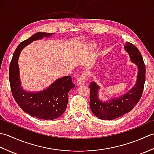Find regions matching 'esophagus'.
Segmentation results:
<instances>
[{
  "mask_svg": "<svg viewBox=\"0 0 154 154\" xmlns=\"http://www.w3.org/2000/svg\"><path fill=\"white\" fill-rule=\"evenodd\" d=\"M85 81H86V75L85 73H83L79 77V79H78L77 82V85L78 86L83 85L85 83Z\"/></svg>",
  "mask_w": 154,
  "mask_h": 154,
  "instance_id": "1",
  "label": "esophagus"
}]
</instances>
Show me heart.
<instances>
[{"label":"heart","instance_id":"obj_1","mask_svg":"<svg viewBox=\"0 0 154 154\" xmlns=\"http://www.w3.org/2000/svg\"><path fill=\"white\" fill-rule=\"evenodd\" d=\"M97 48V44L95 43H91L87 45V50L89 51H93Z\"/></svg>","mask_w":154,"mask_h":154}]
</instances>
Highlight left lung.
<instances>
[{"label": "left lung", "instance_id": "left-lung-1", "mask_svg": "<svg viewBox=\"0 0 154 154\" xmlns=\"http://www.w3.org/2000/svg\"><path fill=\"white\" fill-rule=\"evenodd\" d=\"M125 50L130 60L138 68L136 83L128 92L117 97L110 98L106 100L99 99L100 87L94 81L90 84V108L94 115L101 120H113L131 111L138 103L143 93L146 79V66L138 49L132 44L126 42Z\"/></svg>", "mask_w": 154, "mask_h": 154}]
</instances>
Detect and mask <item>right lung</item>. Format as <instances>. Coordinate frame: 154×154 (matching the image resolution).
Returning a JSON list of instances; mask_svg holds the SVG:
<instances>
[{
  "mask_svg": "<svg viewBox=\"0 0 154 154\" xmlns=\"http://www.w3.org/2000/svg\"><path fill=\"white\" fill-rule=\"evenodd\" d=\"M54 33L37 32L26 40L21 42L13 54L9 68V81L16 102L25 112L45 120L60 117L66 109L68 93L75 87L69 75L59 78L46 89L40 91L24 89L20 77L18 59L21 51L28 44L44 38H49Z\"/></svg>",
  "mask_w": 154,
  "mask_h": 154,
  "instance_id": "right-lung-1",
  "label": "right lung"
}]
</instances>
